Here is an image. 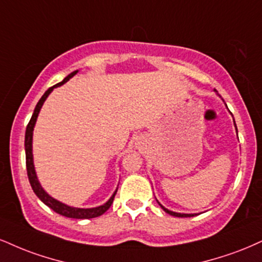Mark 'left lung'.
I'll return each instance as SVG.
<instances>
[{"instance_id": "obj_1", "label": "left lung", "mask_w": 262, "mask_h": 262, "mask_svg": "<svg viewBox=\"0 0 262 262\" xmlns=\"http://www.w3.org/2000/svg\"><path fill=\"white\" fill-rule=\"evenodd\" d=\"M234 125H235V122H234ZM235 129H237V125H235ZM157 203H159V201H157ZM159 205L162 207L165 212L169 213V215H172V216H174V217H193V216H195V213H178V212H173V211H169V210H167L166 207H163L160 203H159Z\"/></svg>"}]
</instances>
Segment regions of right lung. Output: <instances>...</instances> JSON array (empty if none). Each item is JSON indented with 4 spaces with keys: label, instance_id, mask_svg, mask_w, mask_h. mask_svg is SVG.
Segmentation results:
<instances>
[{
    "label": "right lung",
    "instance_id": "right-lung-1",
    "mask_svg": "<svg viewBox=\"0 0 262 262\" xmlns=\"http://www.w3.org/2000/svg\"><path fill=\"white\" fill-rule=\"evenodd\" d=\"M77 73H78V71L72 72L71 74L67 75V77H66L64 79L61 81V83L53 85V86L50 88V89H47L45 91V94L41 96V99L39 100V102H37L35 110H34L33 116H31L30 121L27 125V130H25V143H24V145H25V160H27L28 178H29L30 185H31V188H33L34 193L36 194V196L39 198V199L42 201L43 204L47 205L50 209H52L53 211H55V212L59 213V215L69 217V219L86 220V219H94V217H99V216L102 215V213H105L106 211L110 209V206L112 205L113 199H115V195H116V193H117V190L113 193V195L111 198H110V200L107 201L106 204L101 205V206L93 207V209H78V207H71V206H68V205L59 203L58 200L53 199L52 196H50V195L47 194L45 190H43L42 187L40 185L39 181H37L35 168H34V161H33V130H34V125H35V123H36V118H37V116H39L41 107H42L43 102H45V100L47 99V96L50 95V93H51V91L55 89V88L61 86V85L67 83V81Z\"/></svg>",
    "mask_w": 262,
    "mask_h": 262
}]
</instances>
